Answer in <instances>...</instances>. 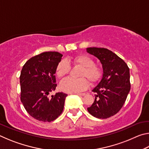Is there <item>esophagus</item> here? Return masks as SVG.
I'll list each match as a JSON object with an SVG mask.
<instances>
[{
	"instance_id": "obj_1",
	"label": "esophagus",
	"mask_w": 149,
	"mask_h": 149,
	"mask_svg": "<svg viewBox=\"0 0 149 149\" xmlns=\"http://www.w3.org/2000/svg\"><path fill=\"white\" fill-rule=\"evenodd\" d=\"M77 95H79V96H84V95H85V93H77Z\"/></svg>"
}]
</instances>
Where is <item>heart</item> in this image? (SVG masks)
Here are the masks:
<instances>
[{
  "mask_svg": "<svg viewBox=\"0 0 149 149\" xmlns=\"http://www.w3.org/2000/svg\"><path fill=\"white\" fill-rule=\"evenodd\" d=\"M72 62L75 65L82 67L79 72L80 78L68 77L62 81L60 85L62 91L65 93H74L85 90L88 87L89 83L86 78L89 81L91 84H95L102 76L101 69L95 64V62L91 58L85 54H80L73 58ZM70 65L65 60H62L57 64L56 68V76L61 79L68 75L70 72ZM85 77L84 78L83 77Z\"/></svg>",
  "mask_w": 149,
  "mask_h": 149,
  "instance_id": "b5f03b06",
  "label": "heart"
}]
</instances>
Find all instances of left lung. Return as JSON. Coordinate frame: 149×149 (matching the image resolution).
<instances>
[{"label":"left lung","instance_id":"left-lung-1","mask_svg":"<svg viewBox=\"0 0 149 149\" xmlns=\"http://www.w3.org/2000/svg\"><path fill=\"white\" fill-rule=\"evenodd\" d=\"M87 52L100 60L103 69L101 81L92 91L95 101L87 110L95 118L106 119L117 114L125 102L131 89L130 68L107 49L89 47Z\"/></svg>","mask_w":149,"mask_h":149}]
</instances>
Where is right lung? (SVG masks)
I'll use <instances>...</instances> for the list:
<instances>
[{"mask_svg":"<svg viewBox=\"0 0 149 149\" xmlns=\"http://www.w3.org/2000/svg\"><path fill=\"white\" fill-rule=\"evenodd\" d=\"M62 56L58 52H42L27 60L21 71L20 99L27 113L41 122L56 120L64 109L67 94L48 96L56 89V68Z\"/></svg>","mask_w":149,"mask_h":149,"instance_id":"1","label":"right lung"}]
</instances>
